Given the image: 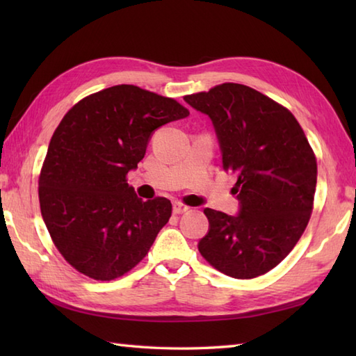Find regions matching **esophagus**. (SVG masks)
Here are the masks:
<instances>
[{
    "mask_svg": "<svg viewBox=\"0 0 356 356\" xmlns=\"http://www.w3.org/2000/svg\"><path fill=\"white\" fill-rule=\"evenodd\" d=\"M191 208L190 207H186V205H184V203H180V202H176L172 205V213L174 214H184V213H188V211H190Z\"/></svg>",
    "mask_w": 356,
    "mask_h": 356,
    "instance_id": "esophagus-1",
    "label": "esophagus"
}]
</instances>
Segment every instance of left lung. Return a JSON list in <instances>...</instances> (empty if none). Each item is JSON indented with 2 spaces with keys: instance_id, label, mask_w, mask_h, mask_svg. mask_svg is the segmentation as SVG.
Returning a JSON list of instances; mask_svg holds the SVG:
<instances>
[{
  "instance_id": "obj_1",
  "label": "left lung",
  "mask_w": 356,
  "mask_h": 356,
  "mask_svg": "<svg viewBox=\"0 0 356 356\" xmlns=\"http://www.w3.org/2000/svg\"><path fill=\"white\" fill-rule=\"evenodd\" d=\"M184 99L211 118L223 170L234 172L238 216L205 208L199 251L232 278L266 274L303 236L314 209L316 157L292 113L257 90L225 82Z\"/></svg>"
}]
</instances>
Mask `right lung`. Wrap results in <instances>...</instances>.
<instances>
[{
	"label": "right lung",
	"instance_id": "1",
	"mask_svg": "<svg viewBox=\"0 0 356 356\" xmlns=\"http://www.w3.org/2000/svg\"><path fill=\"white\" fill-rule=\"evenodd\" d=\"M190 115L176 99L136 86L90 95L53 133L38 180L44 223L81 274L110 282L127 274L171 217V202H143L127 184L156 128Z\"/></svg>",
	"mask_w": 356,
	"mask_h": 356
}]
</instances>
